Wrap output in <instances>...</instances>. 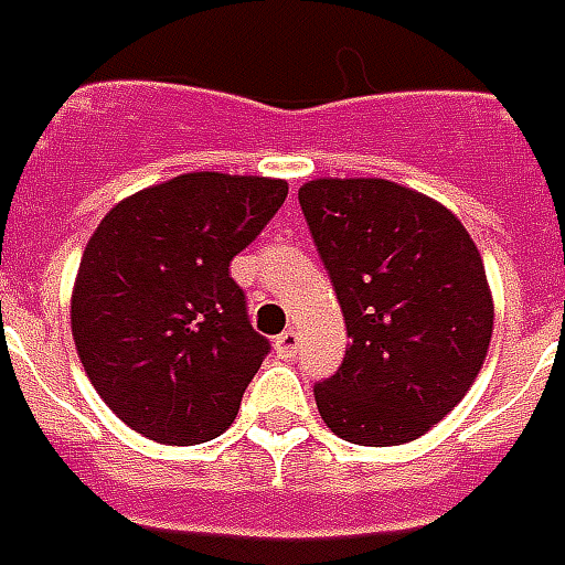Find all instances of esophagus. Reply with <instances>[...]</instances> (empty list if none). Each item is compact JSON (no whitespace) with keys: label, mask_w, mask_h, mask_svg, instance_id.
<instances>
[{"label":"esophagus","mask_w":565,"mask_h":565,"mask_svg":"<svg viewBox=\"0 0 565 565\" xmlns=\"http://www.w3.org/2000/svg\"><path fill=\"white\" fill-rule=\"evenodd\" d=\"M298 343H301V334H298L295 328H289V331H282V334L276 338L274 347L282 359H295V355H298Z\"/></svg>","instance_id":"obj_1"}]
</instances>
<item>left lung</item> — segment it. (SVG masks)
<instances>
[{"instance_id":"8db88e82","label":"left lung","mask_w":565,"mask_h":565,"mask_svg":"<svg viewBox=\"0 0 565 565\" xmlns=\"http://www.w3.org/2000/svg\"><path fill=\"white\" fill-rule=\"evenodd\" d=\"M353 343L313 386L343 441H414L462 402L493 338L478 246L454 212L386 179H316L298 191Z\"/></svg>"}]
</instances>
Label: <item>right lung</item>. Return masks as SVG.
<instances>
[{
  "mask_svg": "<svg viewBox=\"0 0 565 565\" xmlns=\"http://www.w3.org/2000/svg\"><path fill=\"white\" fill-rule=\"evenodd\" d=\"M289 194L282 179L185 173L106 212L72 291L87 377L151 441L203 444L234 423L270 340L249 322L234 255Z\"/></svg>",
  "mask_w": 565,
  "mask_h": 565,
  "instance_id": "right-lung-1",
  "label": "right lung"
}]
</instances>
